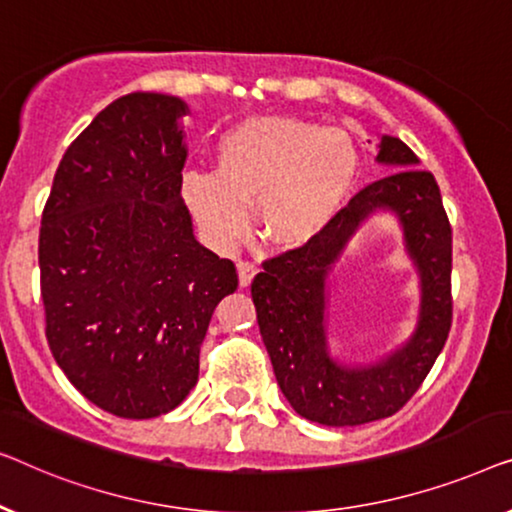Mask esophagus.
Here are the masks:
<instances>
[{
    "instance_id": "obj_1",
    "label": "esophagus",
    "mask_w": 512,
    "mask_h": 512,
    "mask_svg": "<svg viewBox=\"0 0 512 512\" xmlns=\"http://www.w3.org/2000/svg\"><path fill=\"white\" fill-rule=\"evenodd\" d=\"M257 276V266L253 262H239V283L241 287H248Z\"/></svg>"
}]
</instances>
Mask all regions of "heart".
<instances>
[{
  "label": "heart",
  "mask_w": 512,
  "mask_h": 512,
  "mask_svg": "<svg viewBox=\"0 0 512 512\" xmlns=\"http://www.w3.org/2000/svg\"><path fill=\"white\" fill-rule=\"evenodd\" d=\"M357 178V146L341 129L266 115L222 134L215 171H187L181 197L213 248H234L250 227L248 208L257 206L262 239L297 250L327 232Z\"/></svg>",
  "instance_id": "b5f03b06"
}]
</instances>
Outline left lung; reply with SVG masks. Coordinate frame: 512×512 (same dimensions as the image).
<instances>
[{"label": "left lung", "mask_w": 512, "mask_h": 512, "mask_svg": "<svg viewBox=\"0 0 512 512\" xmlns=\"http://www.w3.org/2000/svg\"><path fill=\"white\" fill-rule=\"evenodd\" d=\"M378 162L399 171L359 190L311 246L266 259L250 285L280 390L301 417L325 427H357L406 406L441 355L452 325V227L436 178L417 169L420 160L397 136L380 139ZM378 207L398 215L421 271V320L409 343L383 363L350 370L328 357L324 283L344 243Z\"/></svg>", "instance_id": "8db88e82"}]
</instances>
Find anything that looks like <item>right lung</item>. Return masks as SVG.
Instances as JSON below:
<instances>
[{
  "mask_svg": "<svg viewBox=\"0 0 512 512\" xmlns=\"http://www.w3.org/2000/svg\"><path fill=\"white\" fill-rule=\"evenodd\" d=\"M178 97L132 92L64 153L39 232L46 338L69 383L106 413L150 420L199 378V348L232 259L192 234Z\"/></svg>",
  "mask_w": 512,
  "mask_h": 512,
  "instance_id": "obj_1",
  "label": "right lung"
}]
</instances>
